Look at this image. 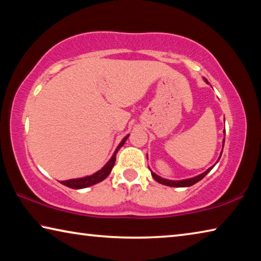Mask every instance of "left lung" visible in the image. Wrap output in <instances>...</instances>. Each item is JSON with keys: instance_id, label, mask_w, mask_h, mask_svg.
Returning <instances> with one entry per match:
<instances>
[{"instance_id": "left-lung-1", "label": "left lung", "mask_w": 261, "mask_h": 261, "mask_svg": "<svg viewBox=\"0 0 261 261\" xmlns=\"http://www.w3.org/2000/svg\"><path fill=\"white\" fill-rule=\"evenodd\" d=\"M204 81H205L207 84H210L208 82H207V79H206V78H204ZM223 132H224V131H223ZM224 134H226V132H224ZM223 146H224V139H223V141H222V151H223ZM222 151H221V153H220V156H219V159H218V161H216V163L219 162L221 155H222ZM214 166H215V165H214ZM214 166L210 167L208 169H207L206 171H204V173L200 174V175H197V176H194V177H191V178L180 179V180H173V179L162 178V177H160V176H159V175H156L155 173H153L152 170H151V174H152V177H153L154 179H155L156 182L160 183V184L167 185V187H174V188H187V187H191V185L196 184L197 182H199V180H201L202 178L205 177V176H206L207 174L210 173V171H211L212 169H213Z\"/></svg>"}]
</instances>
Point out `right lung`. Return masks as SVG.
<instances>
[{"label": "right lung", "instance_id": "right-lung-1", "mask_svg": "<svg viewBox=\"0 0 261 261\" xmlns=\"http://www.w3.org/2000/svg\"><path fill=\"white\" fill-rule=\"evenodd\" d=\"M130 135L125 136L124 138L122 139V141L120 144H118V146L115 149L114 154L112 155V158L109 159V161L106 163V165L101 168L100 170L96 171V173L92 174L90 176H85V177H81V178H72V179H67V180H61V184L65 185V187L68 188H71V189H85L88 187H92V185H94L96 183H100L102 182V180L107 177V176L110 174V171H112L113 167L115 165V161H116V154L118 152V149H120L124 143L126 141V139L129 138Z\"/></svg>", "mask_w": 261, "mask_h": 261}]
</instances>
